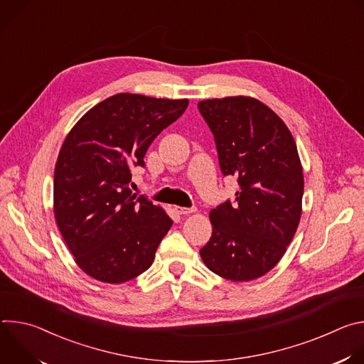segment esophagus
<instances>
[{"label":"esophagus","instance_id":"esophagus-1","mask_svg":"<svg viewBox=\"0 0 364 364\" xmlns=\"http://www.w3.org/2000/svg\"><path fill=\"white\" fill-rule=\"evenodd\" d=\"M174 210H176L178 215L187 216V215L194 213L197 209H196V207H181V205H174Z\"/></svg>","mask_w":364,"mask_h":364}]
</instances>
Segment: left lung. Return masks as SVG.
<instances>
[{
  "mask_svg": "<svg viewBox=\"0 0 364 364\" xmlns=\"http://www.w3.org/2000/svg\"><path fill=\"white\" fill-rule=\"evenodd\" d=\"M198 111L215 135L222 173L239 183L236 201L210 212L213 233L200 256L225 279H257L281 261L299 225L304 173L295 139L252 96L205 99Z\"/></svg>",
  "mask_w": 364,
  "mask_h": 364,
  "instance_id": "1",
  "label": "left lung"
}]
</instances>
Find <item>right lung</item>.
Instances as JSON below:
<instances>
[{"mask_svg":"<svg viewBox=\"0 0 364 364\" xmlns=\"http://www.w3.org/2000/svg\"><path fill=\"white\" fill-rule=\"evenodd\" d=\"M188 99L117 93L89 109L69 131L55 167L58 228L89 277L122 284L145 272L173 220L161 205L131 191V167L177 121Z\"/></svg>","mask_w":364,"mask_h":364,"instance_id":"add662e5","label":"right lung"}]
</instances>
